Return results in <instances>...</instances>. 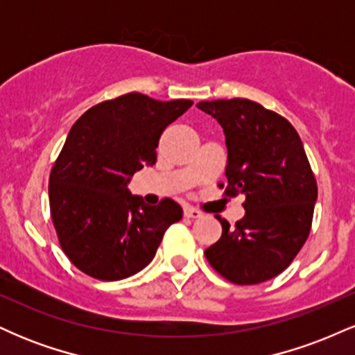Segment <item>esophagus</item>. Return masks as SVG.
<instances>
[{"label":"esophagus","instance_id":"obj_1","mask_svg":"<svg viewBox=\"0 0 355 355\" xmlns=\"http://www.w3.org/2000/svg\"><path fill=\"white\" fill-rule=\"evenodd\" d=\"M183 215H185L187 218H200L202 217V211L198 210V209H195V207L185 205V207H183Z\"/></svg>","mask_w":355,"mask_h":355}]
</instances>
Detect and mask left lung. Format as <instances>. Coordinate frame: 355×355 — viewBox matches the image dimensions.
Returning a JSON list of instances; mask_svg holds the SVG:
<instances>
[{
	"instance_id": "1",
	"label": "left lung",
	"mask_w": 355,
	"mask_h": 355,
	"mask_svg": "<svg viewBox=\"0 0 355 355\" xmlns=\"http://www.w3.org/2000/svg\"><path fill=\"white\" fill-rule=\"evenodd\" d=\"M197 107L225 133V195H245V215L235 227L215 215L222 237L207 248V260L232 284L274 279L304 247L317 200L299 133L282 115L247 98L200 101Z\"/></svg>"
}]
</instances>
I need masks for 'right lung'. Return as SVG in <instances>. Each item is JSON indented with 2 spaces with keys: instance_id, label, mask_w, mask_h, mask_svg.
<instances>
[{
  "instance_id": "add662e5",
  "label": "right lung",
  "mask_w": 355,
  "mask_h": 355,
  "mask_svg": "<svg viewBox=\"0 0 355 355\" xmlns=\"http://www.w3.org/2000/svg\"><path fill=\"white\" fill-rule=\"evenodd\" d=\"M191 105L133 92L95 105L71 126L48 191L61 250L83 274L98 280L137 274L182 218L172 198L146 205L126 185L137 170L155 165L164 130Z\"/></svg>"
}]
</instances>
